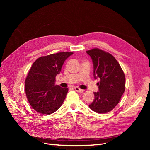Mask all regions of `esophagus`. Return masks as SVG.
<instances>
[{"label": "esophagus", "instance_id": "1", "mask_svg": "<svg viewBox=\"0 0 150 150\" xmlns=\"http://www.w3.org/2000/svg\"><path fill=\"white\" fill-rule=\"evenodd\" d=\"M74 89H75V91H76L79 92V93H83L84 91L83 89H81L79 88L78 87H74Z\"/></svg>", "mask_w": 150, "mask_h": 150}]
</instances>
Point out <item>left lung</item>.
Returning <instances> with one entry per match:
<instances>
[{
    "label": "left lung",
    "instance_id": "left-lung-1",
    "mask_svg": "<svg viewBox=\"0 0 150 150\" xmlns=\"http://www.w3.org/2000/svg\"><path fill=\"white\" fill-rule=\"evenodd\" d=\"M91 57L93 75L98 91L94 92V99L89 106L94 112L106 113L113 110L120 102L125 90V76L120 64L111 54L99 49L86 51Z\"/></svg>",
    "mask_w": 150,
    "mask_h": 150
}]
</instances>
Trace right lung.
<instances>
[{
  "mask_svg": "<svg viewBox=\"0 0 150 150\" xmlns=\"http://www.w3.org/2000/svg\"><path fill=\"white\" fill-rule=\"evenodd\" d=\"M72 52H58L38 58L25 81L27 98L35 111L43 115L56 111L64 102L67 88L56 85V76Z\"/></svg>",
  "mask_w": 150,
  "mask_h": 150,
  "instance_id": "1",
  "label": "right lung"
}]
</instances>
